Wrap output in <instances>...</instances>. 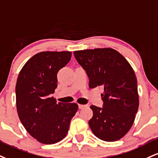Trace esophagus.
Segmentation results:
<instances>
[{
    "label": "esophagus",
    "mask_w": 158,
    "mask_h": 158,
    "mask_svg": "<svg viewBox=\"0 0 158 158\" xmlns=\"http://www.w3.org/2000/svg\"><path fill=\"white\" fill-rule=\"evenodd\" d=\"M87 105H84V104H79V109H83V108L86 107Z\"/></svg>",
    "instance_id": "34e87169"
}]
</instances>
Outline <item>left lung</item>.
<instances>
[{
    "label": "left lung",
    "instance_id": "left-lung-1",
    "mask_svg": "<svg viewBox=\"0 0 158 158\" xmlns=\"http://www.w3.org/2000/svg\"><path fill=\"white\" fill-rule=\"evenodd\" d=\"M89 77V87H104L103 107L90 106L94 112L89 126L97 138L116 141L133 124L139 106L135 74L128 61L110 48L73 52Z\"/></svg>",
    "mask_w": 158,
    "mask_h": 158
}]
</instances>
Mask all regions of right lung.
Instances as JSON below:
<instances>
[{"label":"right lung","mask_w":158,"mask_h":158,"mask_svg":"<svg viewBox=\"0 0 158 158\" xmlns=\"http://www.w3.org/2000/svg\"><path fill=\"white\" fill-rule=\"evenodd\" d=\"M71 58L70 51H43L22 68L15 87L19 118L37 141L53 144L66 136L78 110L76 103H56L50 97L57 87V73Z\"/></svg>","instance_id":"right-lung-1"}]
</instances>
